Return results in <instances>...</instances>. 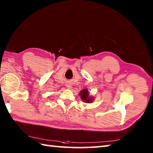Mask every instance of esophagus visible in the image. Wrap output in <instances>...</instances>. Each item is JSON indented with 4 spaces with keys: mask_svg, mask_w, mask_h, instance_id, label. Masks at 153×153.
Listing matches in <instances>:
<instances>
[{
    "mask_svg": "<svg viewBox=\"0 0 153 153\" xmlns=\"http://www.w3.org/2000/svg\"><path fill=\"white\" fill-rule=\"evenodd\" d=\"M66 86H67V88H71V84H67V85H66Z\"/></svg>",
    "mask_w": 153,
    "mask_h": 153,
    "instance_id": "1",
    "label": "esophagus"
}]
</instances>
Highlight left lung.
Here are the masks:
<instances>
[{
	"instance_id": "1",
	"label": "left lung",
	"mask_w": 153,
	"mask_h": 153,
	"mask_svg": "<svg viewBox=\"0 0 153 153\" xmlns=\"http://www.w3.org/2000/svg\"><path fill=\"white\" fill-rule=\"evenodd\" d=\"M79 96L81 97L82 101L86 103H92L94 101V98L92 96H90V92L88 89H83L79 92Z\"/></svg>"
}]
</instances>
